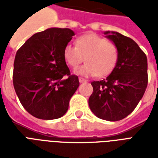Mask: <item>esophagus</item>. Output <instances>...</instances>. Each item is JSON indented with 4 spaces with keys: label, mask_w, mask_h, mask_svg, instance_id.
Wrapping results in <instances>:
<instances>
[{
    "label": "esophagus",
    "mask_w": 158,
    "mask_h": 158,
    "mask_svg": "<svg viewBox=\"0 0 158 158\" xmlns=\"http://www.w3.org/2000/svg\"><path fill=\"white\" fill-rule=\"evenodd\" d=\"M79 83H85V82H86L87 80L85 79H83V78H81V77H80V78H79Z\"/></svg>",
    "instance_id": "esophagus-1"
}]
</instances>
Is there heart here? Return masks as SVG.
<instances>
[{
	"label": "heart",
	"mask_w": 158,
	"mask_h": 158,
	"mask_svg": "<svg viewBox=\"0 0 158 158\" xmlns=\"http://www.w3.org/2000/svg\"><path fill=\"white\" fill-rule=\"evenodd\" d=\"M63 57L68 65L75 69L78 74L83 76L105 77L115 69L119 58V49L113 41L96 34H87L79 37L76 46L69 44L63 49Z\"/></svg>",
	"instance_id": "heart-1"
}]
</instances>
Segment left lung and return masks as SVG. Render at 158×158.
I'll list each match as a JSON object with an SVG mask.
<instances>
[{"label":"left lung","mask_w":158,"mask_h":158,"mask_svg":"<svg viewBox=\"0 0 158 158\" xmlns=\"http://www.w3.org/2000/svg\"><path fill=\"white\" fill-rule=\"evenodd\" d=\"M104 34L118 45L119 58L106 79L91 82L89 106L97 118L118 121L132 113L144 96L148 83L147 58L132 39L118 32Z\"/></svg>","instance_id":"left-lung-1"}]
</instances>
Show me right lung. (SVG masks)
<instances>
[{
	"instance_id": "add662e5",
	"label": "right lung",
	"mask_w": 158,
	"mask_h": 158,
	"mask_svg": "<svg viewBox=\"0 0 158 158\" xmlns=\"http://www.w3.org/2000/svg\"><path fill=\"white\" fill-rule=\"evenodd\" d=\"M73 35L69 29H48L31 36L16 53L12 73L16 94L24 109L37 118L63 116L79 87L78 76L70 73L63 57V49Z\"/></svg>"
}]
</instances>
